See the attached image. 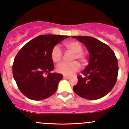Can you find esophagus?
I'll use <instances>...</instances> for the list:
<instances>
[{"label": "esophagus", "instance_id": "esophagus-1", "mask_svg": "<svg viewBox=\"0 0 129 129\" xmlns=\"http://www.w3.org/2000/svg\"><path fill=\"white\" fill-rule=\"evenodd\" d=\"M69 77H70L69 76H68V75H63V78H64V79H69Z\"/></svg>", "mask_w": 129, "mask_h": 129}]
</instances>
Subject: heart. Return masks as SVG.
<instances>
[{"label": "heart", "mask_w": 129, "mask_h": 129, "mask_svg": "<svg viewBox=\"0 0 129 129\" xmlns=\"http://www.w3.org/2000/svg\"><path fill=\"white\" fill-rule=\"evenodd\" d=\"M64 47L74 54L72 61L78 60L84 66L87 63V54L82 51V45L80 42L75 40H71L64 43ZM51 58L54 63H58L62 59V53L58 47L55 46L51 51ZM80 69V64L77 62H74L71 63H62L57 67V71L64 75H70Z\"/></svg>", "instance_id": "obj_1"}]
</instances>
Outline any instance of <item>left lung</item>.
<instances>
[{
    "mask_svg": "<svg viewBox=\"0 0 129 129\" xmlns=\"http://www.w3.org/2000/svg\"><path fill=\"white\" fill-rule=\"evenodd\" d=\"M83 43L89 52V64L77 76L73 87L76 94L88 100H97L109 93L117 80L118 61L107 45L89 36H72Z\"/></svg>",
    "mask_w": 129,
    "mask_h": 129,
    "instance_id": "obj_1",
    "label": "left lung"
}]
</instances>
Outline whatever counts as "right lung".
<instances>
[{
  "mask_svg": "<svg viewBox=\"0 0 129 129\" xmlns=\"http://www.w3.org/2000/svg\"><path fill=\"white\" fill-rule=\"evenodd\" d=\"M69 37L60 35H41L30 40L19 50L12 66L18 88L27 98L41 101L57 91L62 74L51 73L54 69L52 49Z\"/></svg>",
  "mask_w": 129,
  "mask_h": 129,
  "instance_id": "add662e5",
  "label": "right lung"
}]
</instances>
